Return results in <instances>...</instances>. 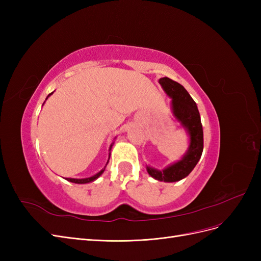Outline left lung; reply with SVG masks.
<instances>
[{"label":"left lung","instance_id":"8db88e82","mask_svg":"<svg viewBox=\"0 0 261 261\" xmlns=\"http://www.w3.org/2000/svg\"><path fill=\"white\" fill-rule=\"evenodd\" d=\"M159 84L164 92L172 99L173 116L187 133L189 145L180 160L168 165L163 170H156L147 165V172L156 180L173 183L185 178L200 160L203 150V132L198 108L184 87L168 77L160 78Z\"/></svg>","mask_w":261,"mask_h":261}]
</instances>
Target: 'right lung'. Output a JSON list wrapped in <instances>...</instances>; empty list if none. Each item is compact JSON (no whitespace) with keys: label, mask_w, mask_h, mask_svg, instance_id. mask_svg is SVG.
Segmentation results:
<instances>
[{"label":"right lung","mask_w":261,"mask_h":261,"mask_svg":"<svg viewBox=\"0 0 261 261\" xmlns=\"http://www.w3.org/2000/svg\"><path fill=\"white\" fill-rule=\"evenodd\" d=\"M52 93H53V92H51V93L49 94V96L46 97V99H48V98L51 96ZM46 99H45V100H46ZM114 139H115V138H114ZM113 145H114V141H113V143L111 144V146H110L109 151H111V149H112ZM110 155H111V152L109 153V159H108V162H107V164L109 163V160H110ZM107 164H106V167H107ZM106 167H105L103 169H102L100 172H98L97 174H94V175H92V176H90V177H86V178H68V177H66L65 179H67L68 181H72V183H75V184H87V183H90V181L96 180V179H97V178H98V177H99V176L102 174V173L105 172V170H106Z\"/></svg>","instance_id":"obj_1"}]
</instances>
